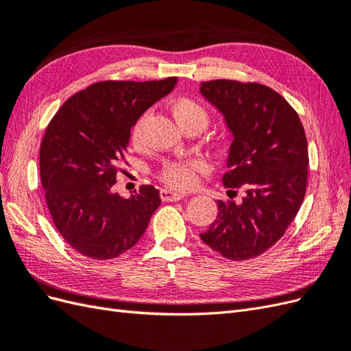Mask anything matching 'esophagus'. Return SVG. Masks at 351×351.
I'll list each match as a JSON object with an SVG mask.
<instances>
[{"label": "esophagus", "instance_id": "34e87169", "mask_svg": "<svg viewBox=\"0 0 351 351\" xmlns=\"http://www.w3.org/2000/svg\"><path fill=\"white\" fill-rule=\"evenodd\" d=\"M161 199L164 202H176V200H182L186 195L180 193V192H174V190H168V189H162L161 190Z\"/></svg>", "mask_w": 351, "mask_h": 351}]
</instances>
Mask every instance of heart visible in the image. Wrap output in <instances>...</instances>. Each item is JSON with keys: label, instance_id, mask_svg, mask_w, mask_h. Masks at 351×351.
Segmentation results:
<instances>
[{"label": "heart", "instance_id": "b5f03b06", "mask_svg": "<svg viewBox=\"0 0 351 351\" xmlns=\"http://www.w3.org/2000/svg\"><path fill=\"white\" fill-rule=\"evenodd\" d=\"M171 112L180 129L184 132L192 129V127H199V129L204 130L209 121L208 110L199 101L189 97H180L174 99L171 104ZM149 111L143 112L132 127L130 141L137 149H141L145 145L146 125L149 121ZM200 169L202 164L197 161H168L162 167L159 176H161V180L167 186L183 190L193 186L196 182V174Z\"/></svg>", "mask_w": 351, "mask_h": 351}]
</instances>
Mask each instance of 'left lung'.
Wrapping results in <instances>:
<instances>
[{"label":"left lung","mask_w":351,"mask_h":351,"mask_svg":"<svg viewBox=\"0 0 351 351\" xmlns=\"http://www.w3.org/2000/svg\"><path fill=\"white\" fill-rule=\"evenodd\" d=\"M200 93L224 117L232 136L222 183L241 202L218 200V215L200 239L231 261L274 246L299 212L309 152L299 115L280 93L259 83L202 82Z\"/></svg>","instance_id":"obj_1"}]
</instances>
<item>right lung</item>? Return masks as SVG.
Returning <instances> with one entry per match:
<instances>
[{
    "label": "right lung",
    "instance_id": "right-lung-1",
    "mask_svg": "<svg viewBox=\"0 0 351 351\" xmlns=\"http://www.w3.org/2000/svg\"><path fill=\"white\" fill-rule=\"evenodd\" d=\"M176 84L177 77L93 83L62 104L48 124L39 156L42 187L54 226L83 256H120L139 241L161 205L154 186L129 199L111 189L133 124Z\"/></svg>",
    "mask_w": 351,
    "mask_h": 351
}]
</instances>
